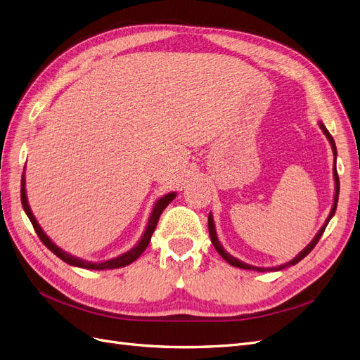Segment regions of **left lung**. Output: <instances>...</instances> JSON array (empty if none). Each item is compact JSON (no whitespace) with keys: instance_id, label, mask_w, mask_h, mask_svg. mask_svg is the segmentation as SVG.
<instances>
[{"instance_id":"1","label":"left lung","mask_w":360,"mask_h":360,"mask_svg":"<svg viewBox=\"0 0 360 360\" xmlns=\"http://www.w3.org/2000/svg\"><path fill=\"white\" fill-rule=\"evenodd\" d=\"M319 126H321V129H322V131L325 133V136L328 138V141H329V143H330V146H332V153H334V160H335V163H337V146H335V141H334V138L330 136V133L328 131V129L325 127V124L323 123H319ZM335 163H334V181H335V194H334V203H332V209H330V212H329V215H328V218H326V221H325V224L322 225V229L317 231V234L314 236V238L313 240L305 246L300 254L292 259V261H289V262H286V264H282V265H278V267H270V269H264V267H255V265H250V264H246V262H243V261H240V259H237V258H234L233 255H230L227 250H225L224 248H222V245H221V242L218 240V236H217V230H215V222H214V217H212V212L209 214V218H207V222H209V234H210V240H212V243H214V246H215V249L218 250V254L227 261L229 264H231L233 267H238V269H245V270H257V271H265V270H271V271H278V270H283V269H286V267H290V265H295L297 262H300L304 257H307L310 252L313 250V248L317 245V242H319V238L322 237V234H323V231H325V229H326V225H328V222L330 221V218L335 215V210H337V203H338V194H340V179H338V173H337V167H335Z\"/></svg>"}]
</instances>
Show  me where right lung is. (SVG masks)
<instances>
[{
	"mask_svg": "<svg viewBox=\"0 0 360 360\" xmlns=\"http://www.w3.org/2000/svg\"><path fill=\"white\" fill-rule=\"evenodd\" d=\"M25 175L22 176V185H20V200H22V206H23V210L25 214L28 215L32 227L35 230V233L38 234L39 240H41L51 252L55 254L56 257H59L62 261H65L66 264L70 265H74V267H79V269H87V270H111V269H122V267H126V265L131 264L133 261H136L142 252L146 249V246L150 245V240H151V236L155 230V225L158 222V218L160 215H162V212L166 209V206L173 200V198L176 197V193H169L163 197H160L158 200L155 202L154 207H153V212L150 215V219H148V224H146V229L143 231V234L141 236L139 242L133 246L130 250L124 252V254L118 255L117 258H112V259H106V261H102V262H90V261H86V259H82V258H77V257H72L70 255L68 252L62 250L59 246H56L55 243H53L50 240V237L43 231V229L39 227V224L37 222L32 210L28 205V197H26V188H25Z\"/></svg>",
	"mask_w": 360,
	"mask_h": 360,
	"instance_id": "add662e5",
	"label": "right lung"
}]
</instances>
